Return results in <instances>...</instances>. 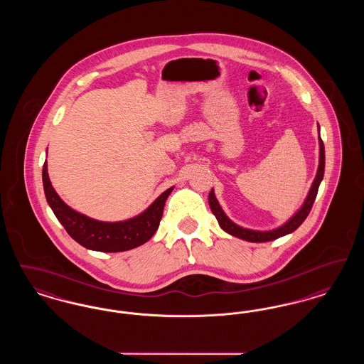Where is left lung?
Returning a JSON list of instances; mask_svg holds the SVG:
<instances>
[{
	"label": "left lung",
	"instance_id": "1",
	"mask_svg": "<svg viewBox=\"0 0 364 364\" xmlns=\"http://www.w3.org/2000/svg\"><path fill=\"white\" fill-rule=\"evenodd\" d=\"M318 128H319V125H318ZM323 173H325V146H323L322 139L319 136V165H318V172H316V176L314 178V183H312L310 192H309L303 206L297 210V213L294 214V217L289 221H287L284 225L276 228L273 230H252V229H247V228L236 225L233 221H230L226 217V214L224 213V210L221 208V206H220V203H218V200H217L213 190L210 191V193H208V205H210L213 214L215 215L218 224L225 230L226 233H229V235H232L235 237H239L242 240H247V242H272V240H276L278 237H282L285 235L292 233L299 226L303 224V221L307 218V215L311 211L314 200H315L316 193H318L319 184H321L322 178H323Z\"/></svg>",
	"mask_w": 364,
	"mask_h": 364
}]
</instances>
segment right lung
Returning a JSON list of instances; mask_svg holds the SVG:
<instances>
[{
  "label": "right lung",
  "mask_w": 364,
  "mask_h": 364,
  "mask_svg": "<svg viewBox=\"0 0 364 364\" xmlns=\"http://www.w3.org/2000/svg\"><path fill=\"white\" fill-rule=\"evenodd\" d=\"M42 180L46 200L70 237L88 250L101 252L128 251L149 242L159 226L165 202L173 191L171 187L162 192L141 214L131 220L102 223L75 211L63 202L49 180L46 161L42 169Z\"/></svg>",
  "instance_id": "add662e5"
}]
</instances>
